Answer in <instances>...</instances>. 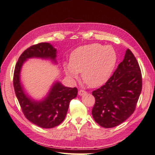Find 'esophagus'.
<instances>
[{
	"mask_svg": "<svg viewBox=\"0 0 155 155\" xmlns=\"http://www.w3.org/2000/svg\"><path fill=\"white\" fill-rule=\"evenodd\" d=\"M86 94H87V92L85 91H83V90H80V91H79V92H78V94L79 96H81Z\"/></svg>",
	"mask_w": 155,
	"mask_h": 155,
	"instance_id": "1",
	"label": "esophagus"
}]
</instances>
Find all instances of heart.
<instances>
[{
    "label": "heart",
    "mask_w": 155,
    "mask_h": 155,
    "mask_svg": "<svg viewBox=\"0 0 155 155\" xmlns=\"http://www.w3.org/2000/svg\"><path fill=\"white\" fill-rule=\"evenodd\" d=\"M116 54L111 46L94 43L79 46L64 63L67 76L77 79L82 72V79L92 88L100 87L109 79L116 63Z\"/></svg>",
    "instance_id": "heart-1"
}]
</instances>
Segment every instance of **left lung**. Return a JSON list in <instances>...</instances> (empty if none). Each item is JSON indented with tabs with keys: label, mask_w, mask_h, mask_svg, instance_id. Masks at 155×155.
<instances>
[{
	"label": "left lung",
	"mask_w": 155,
	"mask_h": 155,
	"mask_svg": "<svg viewBox=\"0 0 155 155\" xmlns=\"http://www.w3.org/2000/svg\"><path fill=\"white\" fill-rule=\"evenodd\" d=\"M142 87L138 63L129 49L113 75L104 86L92 92L95 104L92 114L97 124L105 128L123 123L136 108Z\"/></svg>",
	"instance_id": "obj_1"
}]
</instances>
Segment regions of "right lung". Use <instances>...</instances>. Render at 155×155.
I'll use <instances>...</instances> for the list:
<instances>
[{"label": "right lung", "mask_w": 155, "mask_h": 155, "mask_svg": "<svg viewBox=\"0 0 155 155\" xmlns=\"http://www.w3.org/2000/svg\"><path fill=\"white\" fill-rule=\"evenodd\" d=\"M57 52L56 48L48 43L33 45L21 54L14 71V89L23 113L31 123L42 128H53L62 122L66 117L70 101L78 95V89L65 87L55 81L46 96L36 100L26 93L21 81V72L23 64L31 58L50 60L58 64Z\"/></svg>", "instance_id": "right-lung-1"}]
</instances>
